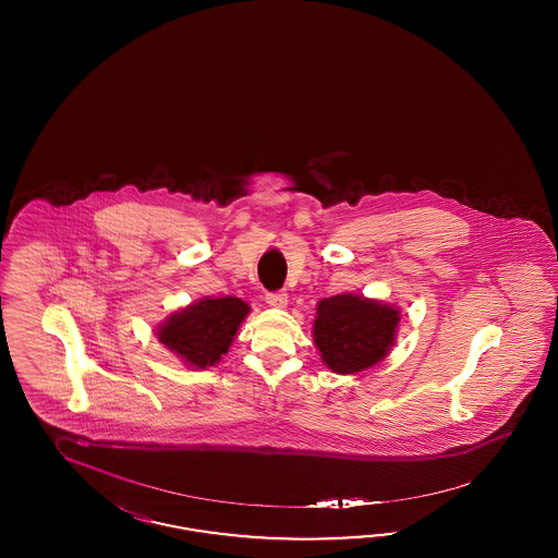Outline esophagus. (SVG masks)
Wrapping results in <instances>:
<instances>
[{"instance_id":"obj_1","label":"esophagus","mask_w":558,"mask_h":558,"mask_svg":"<svg viewBox=\"0 0 558 558\" xmlns=\"http://www.w3.org/2000/svg\"><path fill=\"white\" fill-rule=\"evenodd\" d=\"M266 303L271 308H284L288 304V294L284 290H276V292H268L266 294Z\"/></svg>"}]
</instances>
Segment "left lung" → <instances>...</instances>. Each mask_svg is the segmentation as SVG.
<instances>
[{
    "label": "left lung",
    "mask_w": 558,
    "mask_h": 558,
    "mask_svg": "<svg viewBox=\"0 0 558 558\" xmlns=\"http://www.w3.org/2000/svg\"><path fill=\"white\" fill-rule=\"evenodd\" d=\"M401 313L397 306L357 294H338L317 304L313 339L327 368L355 374L389 354Z\"/></svg>",
    "instance_id": "8db88e82"
}]
</instances>
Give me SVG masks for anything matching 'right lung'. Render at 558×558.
<instances>
[{
  "label": "right lung",
  "mask_w": 558,
  "mask_h": 558,
  "mask_svg": "<svg viewBox=\"0 0 558 558\" xmlns=\"http://www.w3.org/2000/svg\"><path fill=\"white\" fill-rule=\"evenodd\" d=\"M250 304L235 296H204L171 313L157 329V339L169 352L182 357L190 368L215 366L227 354Z\"/></svg>",
  "instance_id": "obj_1"
}]
</instances>
